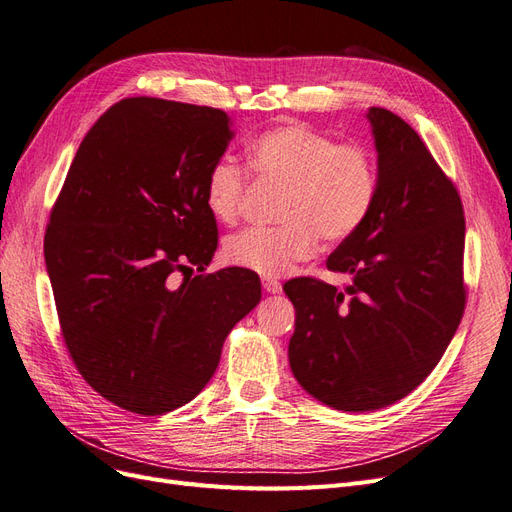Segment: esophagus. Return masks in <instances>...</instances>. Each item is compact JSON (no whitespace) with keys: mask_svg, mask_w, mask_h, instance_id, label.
<instances>
[{"mask_svg":"<svg viewBox=\"0 0 512 512\" xmlns=\"http://www.w3.org/2000/svg\"><path fill=\"white\" fill-rule=\"evenodd\" d=\"M262 286H265V290L271 292V294H277L282 290V284H280V280H277V277H262Z\"/></svg>","mask_w":512,"mask_h":512,"instance_id":"1","label":"esophagus"}]
</instances>
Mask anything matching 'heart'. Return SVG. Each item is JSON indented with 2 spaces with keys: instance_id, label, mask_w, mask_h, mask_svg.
Wrapping results in <instances>:
<instances>
[{
  "instance_id": "heart-1",
  "label": "heart",
  "mask_w": 512,
  "mask_h": 512,
  "mask_svg": "<svg viewBox=\"0 0 512 512\" xmlns=\"http://www.w3.org/2000/svg\"><path fill=\"white\" fill-rule=\"evenodd\" d=\"M250 166L220 156L205 175V205L215 220L241 218L252 170L258 179L284 185L277 226H250L224 243L228 262L260 275H280L316 252L318 239L342 243L356 235L378 198L374 151L356 141L337 143L327 132L286 121L252 138Z\"/></svg>"
}]
</instances>
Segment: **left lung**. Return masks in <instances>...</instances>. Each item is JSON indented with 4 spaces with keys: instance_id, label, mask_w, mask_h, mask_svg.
I'll return each mask as SVG.
<instances>
[{
    "instance_id": "left-lung-1",
    "label": "left lung",
    "mask_w": 512,
    "mask_h": 512,
    "mask_svg": "<svg viewBox=\"0 0 512 512\" xmlns=\"http://www.w3.org/2000/svg\"><path fill=\"white\" fill-rule=\"evenodd\" d=\"M378 149V198L327 267L344 290L292 277L297 312L288 359L303 389L335 410L395 404L438 365L466 309L461 196L423 138L386 108L367 113Z\"/></svg>"
}]
</instances>
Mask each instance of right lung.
<instances>
[{
  "instance_id": "add662e5",
  "label": "right lung",
  "mask_w": 512,
  "mask_h": 512,
  "mask_svg": "<svg viewBox=\"0 0 512 512\" xmlns=\"http://www.w3.org/2000/svg\"><path fill=\"white\" fill-rule=\"evenodd\" d=\"M228 123L220 108L123 98L85 134L51 209L44 260L61 337L91 389L128 412L194 399L260 301L250 269L203 273L218 247L203 185ZM192 266L200 276L184 275Z\"/></svg>"
}]
</instances>
